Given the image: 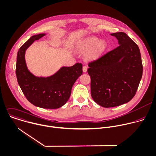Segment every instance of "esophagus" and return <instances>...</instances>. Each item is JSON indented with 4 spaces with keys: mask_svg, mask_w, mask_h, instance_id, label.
Listing matches in <instances>:
<instances>
[{
    "mask_svg": "<svg viewBox=\"0 0 156 156\" xmlns=\"http://www.w3.org/2000/svg\"><path fill=\"white\" fill-rule=\"evenodd\" d=\"M82 70H83V73H86V72H87V66H83Z\"/></svg>",
    "mask_w": 156,
    "mask_h": 156,
    "instance_id": "obj_1",
    "label": "esophagus"
}]
</instances>
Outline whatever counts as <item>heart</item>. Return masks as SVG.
<instances>
[{
    "instance_id": "heart-1",
    "label": "heart",
    "mask_w": 156,
    "mask_h": 156,
    "mask_svg": "<svg viewBox=\"0 0 156 156\" xmlns=\"http://www.w3.org/2000/svg\"><path fill=\"white\" fill-rule=\"evenodd\" d=\"M107 48V42L104 39H98L95 36H91L78 42L76 49L79 52H87L84 55L86 61H94L100 58Z\"/></svg>"
}]
</instances>
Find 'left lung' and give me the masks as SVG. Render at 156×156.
Returning <instances> with one entry per match:
<instances>
[{"instance_id": "left-lung-1", "label": "left lung", "mask_w": 156, "mask_h": 156, "mask_svg": "<svg viewBox=\"0 0 156 156\" xmlns=\"http://www.w3.org/2000/svg\"><path fill=\"white\" fill-rule=\"evenodd\" d=\"M119 46L88 64L93 100L104 108L129 102L135 95L143 75L138 46L126 33L111 34Z\"/></svg>"}]
</instances>
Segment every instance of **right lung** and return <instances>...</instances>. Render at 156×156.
<instances>
[{
	"label": "right lung",
	"mask_w": 156,
	"mask_h": 156,
	"mask_svg": "<svg viewBox=\"0 0 156 156\" xmlns=\"http://www.w3.org/2000/svg\"><path fill=\"white\" fill-rule=\"evenodd\" d=\"M45 35L33 36L19 49L16 75L22 91L30 103L44 109H57L68 101L74 83L82 74V65L77 63L71 67L63 66L48 77H37L31 73L26 63V51Z\"/></svg>",
	"instance_id": "add662e5"
}]
</instances>
